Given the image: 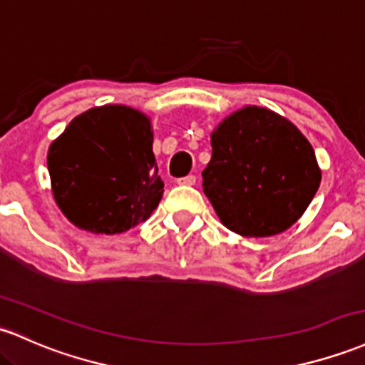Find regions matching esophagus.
<instances>
[{"label":"esophagus","instance_id":"34e87169","mask_svg":"<svg viewBox=\"0 0 365 365\" xmlns=\"http://www.w3.org/2000/svg\"><path fill=\"white\" fill-rule=\"evenodd\" d=\"M178 183H180V185H187V187L195 185V176L194 175L183 176V178H178Z\"/></svg>","mask_w":365,"mask_h":365}]
</instances>
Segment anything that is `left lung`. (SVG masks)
I'll return each mask as SVG.
<instances>
[{"instance_id": "obj_1", "label": "left lung", "mask_w": 365, "mask_h": 365, "mask_svg": "<svg viewBox=\"0 0 365 365\" xmlns=\"http://www.w3.org/2000/svg\"><path fill=\"white\" fill-rule=\"evenodd\" d=\"M202 189L228 230L270 237L305 213L320 185L315 152L277 112L247 106L211 133Z\"/></svg>"}]
</instances>
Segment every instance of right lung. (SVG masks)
Wrapping results in <instances>:
<instances>
[{
  "mask_svg": "<svg viewBox=\"0 0 365 365\" xmlns=\"http://www.w3.org/2000/svg\"><path fill=\"white\" fill-rule=\"evenodd\" d=\"M152 140L150 119L131 107L76 115L48 149L51 192L67 220L106 235L145 222L164 192Z\"/></svg>",
  "mask_w": 365,
  "mask_h": 365,
  "instance_id": "1",
  "label": "right lung"
}]
</instances>
